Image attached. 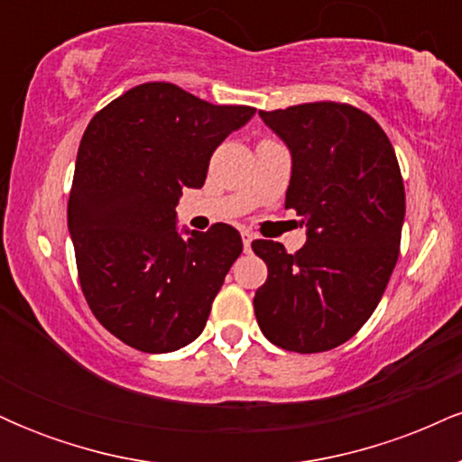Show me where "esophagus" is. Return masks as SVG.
Here are the masks:
<instances>
[{"label":"esophagus","mask_w":462,"mask_h":462,"mask_svg":"<svg viewBox=\"0 0 462 462\" xmlns=\"http://www.w3.org/2000/svg\"><path fill=\"white\" fill-rule=\"evenodd\" d=\"M241 238H243V249L249 252V247H252V241H254V235L249 230H243L241 232Z\"/></svg>","instance_id":"esophagus-1"}]
</instances>
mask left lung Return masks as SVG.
<instances>
[{"instance_id": "left-lung-1", "label": "left lung", "mask_w": 462, "mask_h": 462, "mask_svg": "<svg viewBox=\"0 0 462 462\" xmlns=\"http://www.w3.org/2000/svg\"><path fill=\"white\" fill-rule=\"evenodd\" d=\"M258 115L291 152L284 206L298 210L306 243L298 254L252 243L269 272L254 312L273 346L326 352L363 328L395 269L406 215L400 164L384 130L354 106Z\"/></svg>"}]
</instances>
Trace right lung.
I'll return each instance as SVG.
<instances>
[{"mask_svg":"<svg viewBox=\"0 0 462 462\" xmlns=\"http://www.w3.org/2000/svg\"><path fill=\"white\" fill-rule=\"evenodd\" d=\"M256 108L213 106L176 84L130 88L79 141L67 224L82 293L125 346L167 354L204 330L241 235L178 227L182 189H201L210 156Z\"/></svg>","mask_w":462,"mask_h":462,"instance_id":"1","label":"right lung"}]
</instances>
